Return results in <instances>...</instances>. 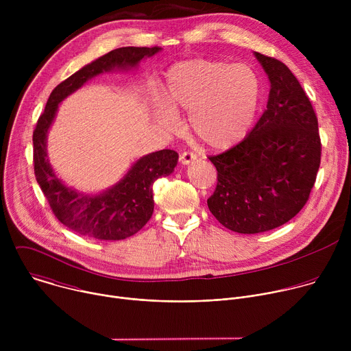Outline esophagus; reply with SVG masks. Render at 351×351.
Here are the masks:
<instances>
[{
  "label": "esophagus",
  "mask_w": 351,
  "mask_h": 351,
  "mask_svg": "<svg viewBox=\"0 0 351 351\" xmlns=\"http://www.w3.org/2000/svg\"><path fill=\"white\" fill-rule=\"evenodd\" d=\"M195 160H197V156L194 153H191V152H184V153L180 154V162L183 165H189L190 162H193Z\"/></svg>",
  "instance_id": "obj_1"
}]
</instances>
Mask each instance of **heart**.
<instances>
[{"label":"heart","instance_id":"heart-1","mask_svg":"<svg viewBox=\"0 0 351 351\" xmlns=\"http://www.w3.org/2000/svg\"><path fill=\"white\" fill-rule=\"evenodd\" d=\"M263 97L257 72L244 64L217 60H190L167 72L164 98L157 111L160 123L176 130V110L190 112V126L211 149L239 144L252 129Z\"/></svg>","mask_w":351,"mask_h":351}]
</instances>
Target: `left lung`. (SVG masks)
<instances>
[{"mask_svg":"<svg viewBox=\"0 0 351 351\" xmlns=\"http://www.w3.org/2000/svg\"><path fill=\"white\" fill-rule=\"evenodd\" d=\"M254 56L271 82L267 110L245 138L208 157L218 171L208 208L225 228L247 234L302 211L321 164L318 119L302 84L279 60Z\"/></svg>","mask_w":351,"mask_h":351,"instance_id":"8db88e82","label":"left lung"}]
</instances>
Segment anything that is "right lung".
<instances>
[{
  "label": "right lung",
  "instance_id": "obj_1",
  "mask_svg": "<svg viewBox=\"0 0 351 351\" xmlns=\"http://www.w3.org/2000/svg\"><path fill=\"white\" fill-rule=\"evenodd\" d=\"M161 47H122L99 57L60 83L49 94L44 112L33 132L36 180L57 219L73 232L98 240H122L137 233L153 215V183L173 172L178 153L161 149L137 160L128 173L106 191L90 195L65 186L47 158V132L58 104L91 77L112 69L136 68L143 58L153 57Z\"/></svg>",
  "mask_w": 351,
  "mask_h": 351
}]
</instances>
